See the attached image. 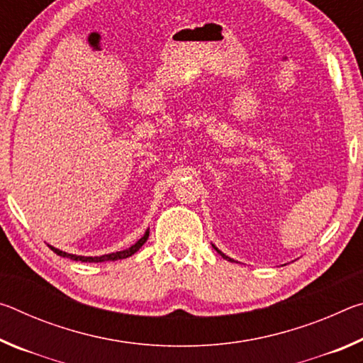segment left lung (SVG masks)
I'll return each instance as SVG.
<instances>
[{"mask_svg": "<svg viewBox=\"0 0 363 363\" xmlns=\"http://www.w3.org/2000/svg\"><path fill=\"white\" fill-rule=\"evenodd\" d=\"M213 248H214V250H216V251H218V253H219L220 256H223V257H224V259H227V261H233V259H230V257H229V256H225V255L223 253V251H220V250H218L216 247H214V245H213Z\"/></svg>", "mask_w": 363, "mask_h": 363, "instance_id": "left-lung-1", "label": "left lung"}]
</instances>
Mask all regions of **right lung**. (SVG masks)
<instances>
[{
    "instance_id": "1",
    "label": "right lung",
    "mask_w": 363,
    "mask_h": 363,
    "mask_svg": "<svg viewBox=\"0 0 363 363\" xmlns=\"http://www.w3.org/2000/svg\"><path fill=\"white\" fill-rule=\"evenodd\" d=\"M147 238H149V229L145 230V233L143 237L139 238V240L131 245L130 248L123 250V251H116V253H110V255H102V256H78V255H70V253H65V251L59 250V248H54L51 245H48L49 248H51L54 253L62 256V257H69V259L73 261H82V262H106V261H118V259H126V257L133 256L136 251H139V248L143 247V245L147 242Z\"/></svg>"
}]
</instances>
